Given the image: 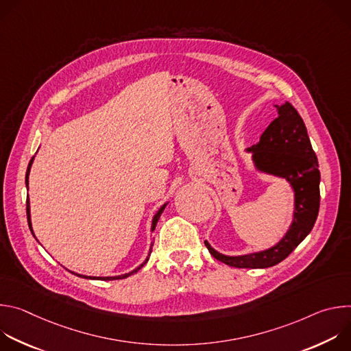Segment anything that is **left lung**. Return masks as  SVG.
<instances>
[{"mask_svg":"<svg viewBox=\"0 0 351 351\" xmlns=\"http://www.w3.org/2000/svg\"><path fill=\"white\" fill-rule=\"evenodd\" d=\"M278 107V106H276ZM274 119L253 152V160L260 171L285 178L294 190V217L286 236L272 248L261 253L228 257L204 241L208 252L218 261L234 268H269L283 261L314 228L319 211V169L307 128L290 103L278 107Z\"/></svg>","mask_w":351,"mask_h":351,"instance_id":"8db88e82","label":"left lung"}]
</instances>
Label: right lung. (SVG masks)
Wrapping results in <instances>:
<instances>
[{
  "instance_id": "1",
  "label": "right lung",
  "mask_w": 351,
  "mask_h": 351,
  "mask_svg": "<svg viewBox=\"0 0 351 351\" xmlns=\"http://www.w3.org/2000/svg\"><path fill=\"white\" fill-rule=\"evenodd\" d=\"M32 162H33V158L30 160V162H29V167H27V172H26V186L29 184V172H30V167H32ZM164 208H165V206H162L161 208H160V211L156 214V217H154V219H153V228H152V230H154L156 229V225H157V222H158V219H160V217H161V214H162V211H164ZM26 214H27V222H29V228H30V230H32V223H30V207H29V198H27V203H26ZM149 253H152V250H149ZM148 261V258L145 260V263ZM145 263H143L140 267H137L136 269H133L132 272H129V274H125V275H121V276H108V278H97V276H82V275H77V276H82V278H86V279H97V280H114V279H125V278H128V276H130V275H133V274H136L138 269H141L143 267H144V264ZM76 275V274H75Z\"/></svg>"
}]
</instances>
